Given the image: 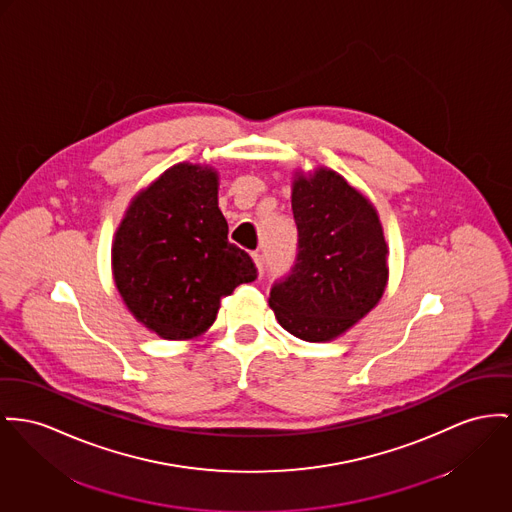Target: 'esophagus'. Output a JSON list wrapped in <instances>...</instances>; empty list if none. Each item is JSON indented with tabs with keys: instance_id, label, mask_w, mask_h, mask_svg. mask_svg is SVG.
Instances as JSON below:
<instances>
[{
	"instance_id": "esophagus-1",
	"label": "esophagus",
	"mask_w": 512,
	"mask_h": 512,
	"mask_svg": "<svg viewBox=\"0 0 512 512\" xmlns=\"http://www.w3.org/2000/svg\"><path fill=\"white\" fill-rule=\"evenodd\" d=\"M252 260H254V264H256V270L262 275V273H264V258H262V254L254 252V254H252Z\"/></svg>"
}]
</instances>
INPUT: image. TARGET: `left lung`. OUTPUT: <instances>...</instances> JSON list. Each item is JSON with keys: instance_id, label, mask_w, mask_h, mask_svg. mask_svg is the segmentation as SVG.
<instances>
[{"instance_id": "left-lung-1", "label": "left lung", "mask_w": 512, "mask_h": 512, "mask_svg": "<svg viewBox=\"0 0 512 512\" xmlns=\"http://www.w3.org/2000/svg\"><path fill=\"white\" fill-rule=\"evenodd\" d=\"M299 254L270 307L299 340L332 341L365 318L388 283V244L373 202L328 167L293 172Z\"/></svg>"}]
</instances>
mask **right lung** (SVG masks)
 Wrapping results in <instances>:
<instances>
[{
  "instance_id": "add662e5",
  "label": "right lung",
  "mask_w": 512,
  "mask_h": 512,
  "mask_svg": "<svg viewBox=\"0 0 512 512\" xmlns=\"http://www.w3.org/2000/svg\"><path fill=\"white\" fill-rule=\"evenodd\" d=\"M219 174L178 163L139 190L112 240V275L124 305L163 340H194L211 328L221 299L256 279L231 244L219 209Z\"/></svg>"
}]
</instances>
